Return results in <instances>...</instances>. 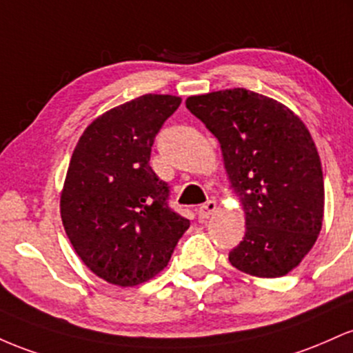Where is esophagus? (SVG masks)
<instances>
[{
  "label": "esophagus",
  "instance_id": "obj_1",
  "mask_svg": "<svg viewBox=\"0 0 353 353\" xmlns=\"http://www.w3.org/2000/svg\"><path fill=\"white\" fill-rule=\"evenodd\" d=\"M216 208H219L216 207V201L208 200L207 203L201 205L200 210H198V216H200V220H208L216 212Z\"/></svg>",
  "mask_w": 353,
  "mask_h": 353
}]
</instances>
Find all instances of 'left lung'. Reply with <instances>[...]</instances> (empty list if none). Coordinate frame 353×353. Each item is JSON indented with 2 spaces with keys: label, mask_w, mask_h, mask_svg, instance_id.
Wrapping results in <instances>:
<instances>
[{
  "label": "left lung",
  "mask_w": 353,
  "mask_h": 353,
  "mask_svg": "<svg viewBox=\"0 0 353 353\" xmlns=\"http://www.w3.org/2000/svg\"><path fill=\"white\" fill-rule=\"evenodd\" d=\"M220 141L232 193L245 212L243 240L230 263L260 279L299 267L322 230L325 190L308 128L288 106L245 88L187 98Z\"/></svg>",
  "instance_id": "1"
}]
</instances>
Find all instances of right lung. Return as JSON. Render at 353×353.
<instances>
[{
	"label": "right lung",
	"instance_id": "obj_1",
	"mask_svg": "<svg viewBox=\"0 0 353 353\" xmlns=\"http://www.w3.org/2000/svg\"><path fill=\"white\" fill-rule=\"evenodd\" d=\"M173 94H143L94 118L71 155L59 212L81 262L118 287L148 282L168 265L190 220L168 208V187L150 166Z\"/></svg>",
	"mask_w": 353,
	"mask_h": 353
}]
</instances>
